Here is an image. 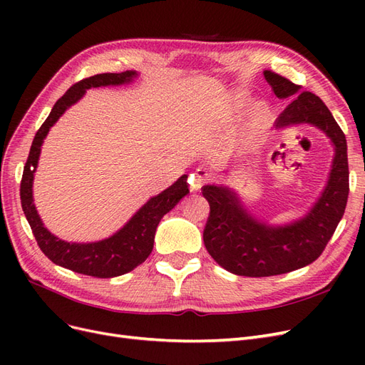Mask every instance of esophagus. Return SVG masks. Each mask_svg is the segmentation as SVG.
<instances>
[{"instance_id": "34e87169", "label": "esophagus", "mask_w": 365, "mask_h": 365, "mask_svg": "<svg viewBox=\"0 0 365 365\" xmlns=\"http://www.w3.org/2000/svg\"><path fill=\"white\" fill-rule=\"evenodd\" d=\"M210 180H212V175L208 173L207 169H196L195 173L190 175V187L192 190H201V187L208 184Z\"/></svg>"}]
</instances>
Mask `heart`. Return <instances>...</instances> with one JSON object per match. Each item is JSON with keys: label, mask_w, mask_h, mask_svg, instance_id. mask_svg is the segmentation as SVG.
Wrapping results in <instances>:
<instances>
[{"label": "heart", "mask_w": 365, "mask_h": 365, "mask_svg": "<svg viewBox=\"0 0 365 365\" xmlns=\"http://www.w3.org/2000/svg\"><path fill=\"white\" fill-rule=\"evenodd\" d=\"M268 123V113H267V108L257 105L256 108L252 109L251 113V120H250V125L254 130H260Z\"/></svg>", "instance_id": "obj_1"}]
</instances>
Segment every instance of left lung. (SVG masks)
I'll return each instance as SVG.
<instances>
[{
    "instance_id": "1",
    "label": "left lung",
    "mask_w": 365,
    "mask_h": 365,
    "mask_svg": "<svg viewBox=\"0 0 365 365\" xmlns=\"http://www.w3.org/2000/svg\"><path fill=\"white\" fill-rule=\"evenodd\" d=\"M263 74L279 98L296 96L275 120V126H317L334 143L335 157L322 196L304 217L288 225L272 227L252 217L228 187H202L210 204L204 245L224 269L245 277L286 274L315 262L334 236L349 197L346 135L324 102L309 91L298 95L300 85L277 73L267 70Z\"/></svg>"
}]
</instances>
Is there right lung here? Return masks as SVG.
<instances>
[{
	"instance_id": "add662e5",
	"label": "right lung",
	"mask_w": 365,
	"mask_h": 365,
	"mask_svg": "<svg viewBox=\"0 0 365 365\" xmlns=\"http://www.w3.org/2000/svg\"><path fill=\"white\" fill-rule=\"evenodd\" d=\"M137 76L135 71L125 73H103L74 83L67 90L59 101L54 103L50 115L43 121L39 130L33 138L27 163L24 165L23 180H21V205L29 220L41 251L53 262L71 269L74 272L91 275L97 279H111L117 275H123L138 264L145 262L153 248V237L160 224L161 217L169 213L170 210L178 204L182 197L189 193V184H187V175L172 184L160 195L150 197L138 212L130 217L129 222L118 230L111 237L91 242V244H73L65 242L43 227L42 220L33 204V175L36 172V165L41 153V146L43 138L47 137L50 128L56 123L58 118L74 105L91 86H108L121 85L130 82ZM34 169L31 170V168Z\"/></svg>"
}]
</instances>
